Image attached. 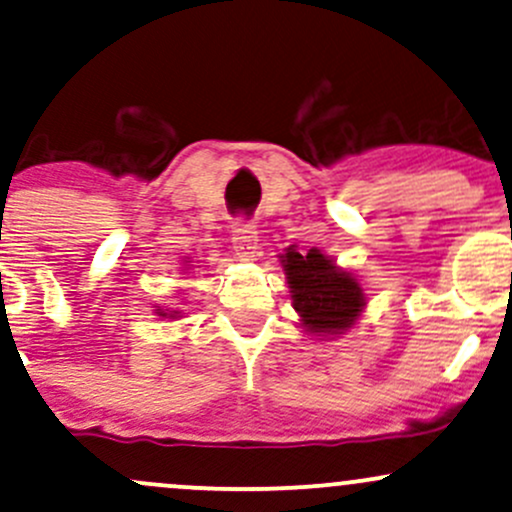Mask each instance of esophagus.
<instances>
[{
    "label": "esophagus",
    "instance_id": "1",
    "mask_svg": "<svg viewBox=\"0 0 512 512\" xmlns=\"http://www.w3.org/2000/svg\"><path fill=\"white\" fill-rule=\"evenodd\" d=\"M231 243L233 250L240 260H250L255 257L257 250V226L248 219H238L233 223V231H231Z\"/></svg>",
    "mask_w": 512,
    "mask_h": 512
}]
</instances>
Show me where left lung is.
Segmentation results:
<instances>
[{"label": "left lung", "mask_w": 512, "mask_h": 512, "mask_svg": "<svg viewBox=\"0 0 512 512\" xmlns=\"http://www.w3.org/2000/svg\"><path fill=\"white\" fill-rule=\"evenodd\" d=\"M281 262L289 276L293 305L308 330H344L361 313L363 291L358 281L334 267L320 250L298 252L289 248Z\"/></svg>", "instance_id": "1"}]
</instances>
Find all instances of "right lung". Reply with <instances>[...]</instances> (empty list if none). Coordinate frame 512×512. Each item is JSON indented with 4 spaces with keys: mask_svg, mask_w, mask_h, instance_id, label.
Masks as SVG:
<instances>
[{
    "mask_svg": "<svg viewBox=\"0 0 512 512\" xmlns=\"http://www.w3.org/2000/svg\"><path fill=\"white\" fill-rule=\"evenodd\" d=\"M161 315H166V313H161Z\"/></svg>",
    "mask_w": 512,
    "mask_h": 512,
    "instance_id": "1",
    "label": "right lung"
}]
</instances>
